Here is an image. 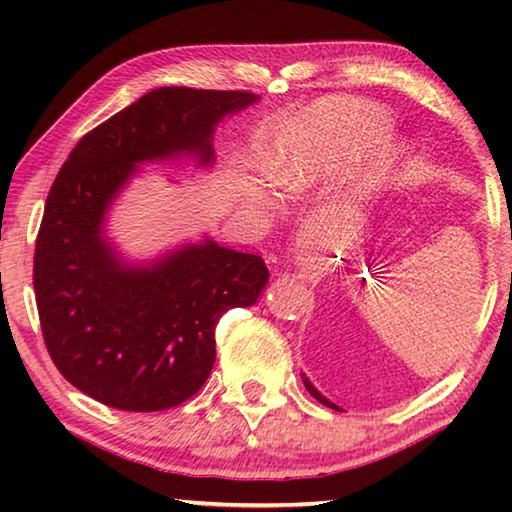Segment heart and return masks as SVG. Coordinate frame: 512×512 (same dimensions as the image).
Instances as JSON below:
<instances>
[{"mask_svg":"<svg viewBox=\"0 0 512 512\" xmlns=\"http://www.w3.org/2000/svg\"><path fill=\"white\" fill-rule=\"evenodd\" d=\"M386 128V115L372 103L352 99L323 101L273 144L264 162L266 173L284 189L307 187L316 178L334 171L361 146L379 140ZM375 144L368 153V171L372 169L368 178H375V171L388 160V155L379 153Z\"/></svg>","mask_w":512,"mask_h":512,"instance_id":"b5f03b06","label":"heart"}]
</instances>
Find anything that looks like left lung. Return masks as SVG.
<instances>
[{
	"mask_svg": "<svg viewBox=\"0 0 512 512\" xmlns=\"http://www.w3.org/2000/svg\"><path fill=\"white\" fill-rule=\"evenodd\" d=\"M302 384H305V388L311 393V397H316V400H318L320 404H325V406H329V409H334V411H343V409H339V406H336L334 402H329L323 393H318L316 388H314V384H311V381H309L305 375H302Z\"/></svg>",
	"mask_w": 512,
	"mask_h": 512,
	"instance_id": "8db88e82",
	"label": "left lung"
}]
</instances>
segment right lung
Here are the masks:
<instances>
[{
	"instance_id": "add662e5",
	"label": "right lung",
	"mask_w": 512,
	"mask_h": 512,
	"mask_svg": "<svg viewBox=\"0 0 512 512\" xmlns=\"http://www.w3.org/2000/svg\"><path fill=\"white\" fill-rule=\"evenodd\" d=\"M259 97L232 90L158 88L83 135L49 189L33 257L45 345L69 384L119 411H164L210 377L216 325L255 305L262 257L212 239L128 264L103 235L106 214L137 164L214 160L225 115Z\"/></svg>"
}]
</instances>
